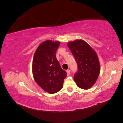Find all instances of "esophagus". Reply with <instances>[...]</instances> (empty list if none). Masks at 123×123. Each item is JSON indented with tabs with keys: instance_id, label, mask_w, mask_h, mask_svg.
<instances>
[{
	"instance_id": "obj_1",
	"label": "esophagus",
	"mask_w": 123,
	"mask_h": 123,
	"mask_svg": "<svg viewBox=\"0 0 123 123\" xmlns=\"http://www.w3.org/2000/svg\"><path fill=\"white\" fill-rule=\"evenodd\" d=\"M67 75L69 76L70 74V70H67Z\"/></svg>"
}]
</instances>
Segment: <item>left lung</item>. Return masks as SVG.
I'll use <instances>...</instances> for the list:
<instances>
[{
  "label": "left lung",
  "instance_id": "1",
  "mask_svg": "<svg viewBox=\"0 0 123 123\" xmlns=\"http://www.w3.org/2000/svg\"><path fill=\"white\" fill-rule=\"evenodd\" d=\"M67 45L75 59L78 66L74 75L76 85L83 89H89L93 86L100 73L99 59L95 50L82 39H76Z\"/></svg>",
  "mask_w": 123,
  "mask_h": 123
}]
</instances>
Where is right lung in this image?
I'll return each mask as SVG.
<instances>
[{"label": "right lung", "mask_w": 123, "mask_h": 123, "mask_svg": "<svg viewBox=\"0 0 123 123\" xmlns=\"http://www.w3.org/2000/svg\"><path fill=\"white\" fill-rule=\"evenodd\" d=\"M60 43L58 41H44L37 48L33 59L32 73L35 81L50 94L61 90L67 75L56 57Z\"/></svg>", "instance_id": "right-lung-1"}]
</instances>
